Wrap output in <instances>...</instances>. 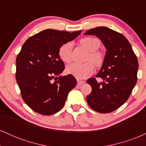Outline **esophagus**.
Masks as SVG:
<instances>
[{"label":"esophagus","instance_id":"1","mask_svg":"<svg viewBox=\"0 0 146 146\" xmlns=\"http://www.w3.org/2000/svg\"><path fill=\"white\" fill-rule=\"evenodd\" d=\"M85 83L84 81H81V80H78V85L80 86V85H82Z\"/></svg>","mask_w":146,"mask_h":146}]
</instances>
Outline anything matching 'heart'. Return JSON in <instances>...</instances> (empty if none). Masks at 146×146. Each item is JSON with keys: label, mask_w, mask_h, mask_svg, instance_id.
Masks as SVG:
<instances>
[{"label": "heart", "mask_w": 146, "mask_h": 146, "mask_svg": "<svg viewBox=\"0 0 146 146\" xmlns=\"http://www.w3.org/2000/svg\"><path fill=\"white\" fill-rule=\"evenodd\" d=\"M80 44L84 46L88 51H90L88 60H91L95 66H100L103 64V53L98 51L101 46L100 40L94 37H85L80 40ZM72 43L70 42L62 45L58 51V56L63 62L66 63L71 62L72 60ZM95 67L91 62L84 64L73 63L66 67V72L79 80H82L90 76L94 72Z\"/></svg>", "instance_id": "1"}]
</instances>
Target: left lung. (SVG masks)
Masks as SVG:
<instances>
[{
	"label": "left lung",
	"mask_w": 146,
	"mask_h": 146,
	"mask_svg": "<svg viewBox=\"0 0 146 146\" xmlns=\"http://www.w3.org/2000/svg\"><path fill=\"white\" fill-rule=\"evenodd\" d=\"M85 35H94L106 48L102 68L96 78L87 80L92 92L86 96L88 104L98 113H108L122 106L131 94L137 81L139 64L128 40L121 33L106 27L91 29Z\"/></svg>",
	"instance_id": "obj_1"
}]
</instances>
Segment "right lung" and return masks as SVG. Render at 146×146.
Returning <instances> with one entry per match:
<instances>
[{
  "label": "right lung",
  "instance_id": "right-lung-1",
  "mask_svg": "<svg viewBox=\"0 0 146 146\" xmlns=\"http://www.w3.org/2000/svg\"><path fill=\"white\" fill-rule=\"evenodd\" d=\"M81 32L46 29L30 37L22 46L16 57V78L22 98L33 111L51 115L63 108L77 81L71 74L58 78L65 68L58 51Z\"/></svg>",
  "mask_w": 146,
  "mask_h": 146
}]
</instances>
